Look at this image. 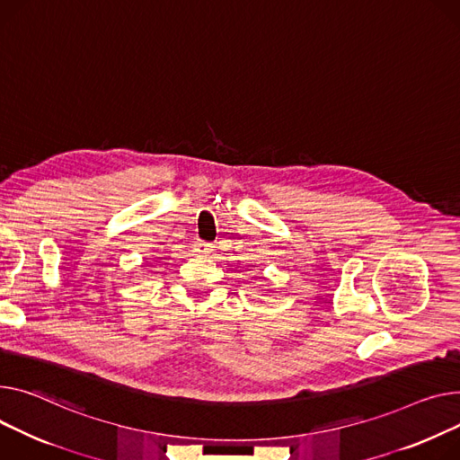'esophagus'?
Masks as SVG:
<instances>
[{"label":"esophagus","mask_w":460,"mask_h":460,"mask_svg":"<svg viewBox=\"0 0 460 460\" xmlns=\"http://www.w3.org/2000/svg\"><path fill=\"white\" fill-rule=\"evenodd\" d=\"M194 252H196L198 255H207V253L212 252V243L203 242V240H198V242L194 243Z\"/></svg>","instance_id":"obj_1"}]
</instances>
